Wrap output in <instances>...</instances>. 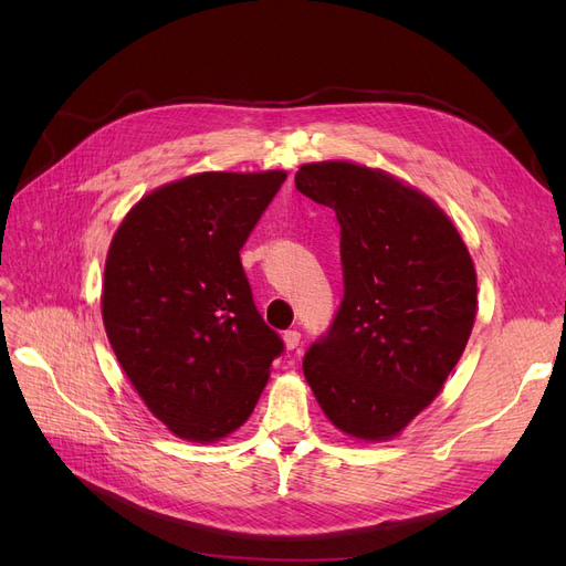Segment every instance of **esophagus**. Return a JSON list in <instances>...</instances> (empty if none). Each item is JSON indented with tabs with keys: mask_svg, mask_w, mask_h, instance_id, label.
I'll use <instances>...</instances> for the list:
<instances>
[{
	"mask_svg": "<svg viewBox=\"0 0 566 566\" xmlns=\"http://www.w3.org/2000/svg\"><path fill=\"white\" fill-rule=\"evenodd\" d=\"M300 339H302V335H300L297 331H285V333H283V345H285V349H297V347H300Z\"/></svg>",
	"mask_w": 566,
	"mask_h": 566,
	"instance_id": "34e87169",
	"label": "esophagus"
}]
</instances>
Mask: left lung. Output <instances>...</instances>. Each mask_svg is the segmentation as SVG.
Instances as JSON below:
<instances>
[{
	"label": "left lung",
	"mask_w": 566,
	"mask_h": 566,
	"mask_svg": "<svg viewBox=\"0 0 566 566\" xmlns=\"http://www.w3.org/2000/svg\"><path fill=\"white\" fill-rule=\"evenodd\" d=\"M297 191L339 221L345 300L304 378L339 432L389 441L430 406L476 316V271L451 217L385 169L304 163Z\"/></svg>",
	"instance_id": "left-lung-1"
}]
</instances>
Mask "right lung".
<instances>
[{"label":"right lung","instance_id":"1","mask_svg":"<svg viewBox=\"0 0 566 566\" xmlns=\"http://www.w3.org/2000/svg\"><path fill=\"white\" fill-rule=\"evenodd\" d=\"M285 169L158 186L113 235L101 316L119 366L169 432L214 443L241 427L283 352L252 302L241 248Z\"/></svg>","mask_w":566,"mask_h":566}]
</instances>
